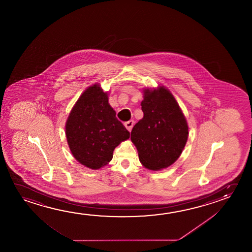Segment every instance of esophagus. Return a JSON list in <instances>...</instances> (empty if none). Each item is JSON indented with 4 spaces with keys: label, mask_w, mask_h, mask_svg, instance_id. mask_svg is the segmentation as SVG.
Wrapping results in <instances>:
<instances>
[{
    "label": "esophagus",
    "mask_w": 252,
    "mask_h": 252,
    "mask_svg": "<svg viewBox=\"0 0 252 252\" xmlns=\"http://www.w3.org/2000/svg\"><path fill=\"white\" fill-rule=\"evenodd\" d=\"M133 125H134L133 120H129V121H127V122H126V123H125V126H126V128L127 129L129 132H131V131H132Z\"/></svg>",
    "instance_id": "esophagus-1"
}]
</instances>
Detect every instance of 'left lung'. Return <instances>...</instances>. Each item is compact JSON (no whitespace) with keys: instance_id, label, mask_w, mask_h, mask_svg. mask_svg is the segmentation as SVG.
I'll list each match as a JSON object with an SVG mask.
<instances>
[{"instance_id":"1","label":"left lung","mask_w":252,"mask_h":252,"mask_svg":"<svg viewBox=\"0 0 252 252\" xmlns=\"http://www.w3.org/2000/svg\"><path fill=\"white\" fill-rule=\"evenodd\" d=\"M144 116L132 128L131 140L140 161L149 170L170 167L182 155L189 138L186 118L165 86L143 89Z\"/></svg>"}]
</instances>
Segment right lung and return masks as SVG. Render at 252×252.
Wrapping results in <instances>:
<instances>
[{
  "label": "right lung",
  "instance_id": "add662e5",
  "mask_svg": "<svg viewBox=\"0 0 252 252\" xmlns=\"http://www.w3.org/2000/svg\"><path fill=\"white\" fill-rule=\"evenodd\" d=\"M108 101V93L96 83L82 93L66 120V140L71 154L93 170L106 166L115 147L130 137Z\"/></svg>",
  "mask_w": 252,
  "mask_h": 252
}]
</instances>
